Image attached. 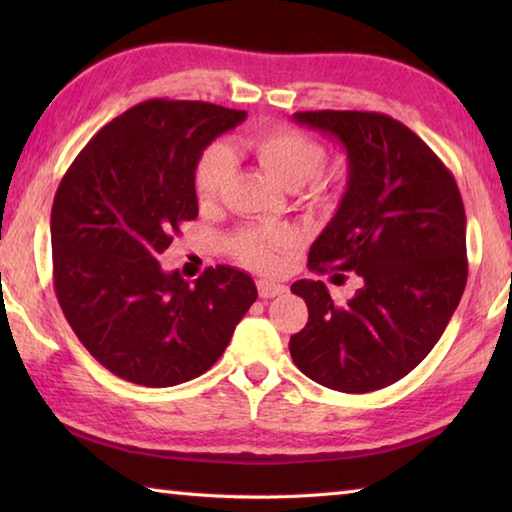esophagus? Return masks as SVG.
Masks as SVG:
<instances>
[{"label": "esophagus", "mask_w": 512, "mask_h": 512, "mask_svg": "<svg viewBox=\"0 0 512 512\" xmlns=\"http://www.w3.org/2000/svg\"><path fill=\"white\" fill-rule=\"evenodd\" d=\"M257 291L262 298H275V296H282V293H287V287L280 282H273V280H259Z\"/></svg>", "instance_id": "obj_1"}]
</instances>
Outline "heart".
<instances>
[{"label": "heart", "mask_w": 512, "mask_h": 512, "mask_svg": "<svg viewBox=\"0 0 512 512\" xmlns=\"http://www.w3.org/2000/svg\"><path fill=\"white\" fill-rule=\"evenodd\" d=\"M232 149L241 155H250L275 183L287 189H298L309 183V196L323 198L327 185L314 178L323 169L327 151L323 144L311 140L309 135L296 131L291 126H268L259 131L241 135L232 144ZM230 160L228 153L219 146L207 149L196 162L194 169V189L201 203H212L219 196L221 187L228 178ZM287 235L277 230L241 228L228 239L230 253L239 262H244L259 271H268L277 264V248H280Z\"/></svg>", "instance_id": "heart-1"}]
</instances>
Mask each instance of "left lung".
Returning <instances> with one entry per match:
<instances>
[{
  "mask_svg": "<svg viewBox=\"0 0 512 512\" xmlns=\"http://www.w3.org/2000/svg\"><path fill=\"white\" fill-rule=\"evenodd\" d=\"M293 119L336 137L348 189L309 250V271H354L361 287L334 302L325 282L298 280L309 320L293 363L320 386L370 393L409 375L443 336L467 282L458 185L411 128L381 112L309 110Z\"/></svg>",
  "mask_w": 512,
  "mask_h": 512,
  "instance_id": "8db88e82",
  "label": "left lung"
}]
</instances>
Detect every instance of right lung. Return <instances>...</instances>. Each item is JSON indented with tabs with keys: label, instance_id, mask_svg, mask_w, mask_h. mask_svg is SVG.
Here are the masks:
<instances>
[{
	"label": "right lung",
	"instance_id": "right-lung-1",
	"mask_svg": "<svg viewBox=\"0 0 512 512\" xmlns=\"http://www.w3.org/2000/svg\"><path fill=\"white\" fill-rule=\"evenodd\" d=\"M246 119L205 101L149 99L112 119L60 180L51 207L54 289L69 327L112 375L149 388L210 370L255 282L230 266L194 284L158 257L198 216L194 169L205 146Z\"/></svg>",
	"mask_w": 512,
	"mask_h": 512
}]
</instances>
